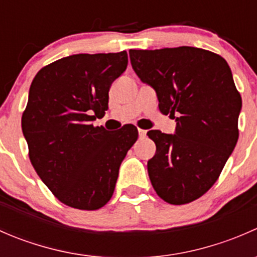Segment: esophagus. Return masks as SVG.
<instances>
[{
  "label": "esophagus",
  "mask_w": 257,
  "mask_h": 257,
  "mask_svg": "<svg viewBox=\"0 0 257 257\" xmlns=\"http://www.w3.org/2000/svg\"><path fill=\"white\" fill-rule=\"evenodd\" d=\"M138 133L139 138H145V137H147V131H144V129H138Z\"/></svg>",
  "instance_id": "34e87169"
}]
</instances>
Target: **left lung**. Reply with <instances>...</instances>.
I'll return each instance as SVG.
<instances>
[{"instance_id": "1", "label": "left lung", "mask_w": 257, "mask_h": 257, "mask_svg": "<svg viewBox=\"0 0 257 257\" xmlns=\"http://www.w3.org/2000/svg\"><path fill=\"white\" fill-rule=\"evenodd\" d=\"M137 76L157 93L159 109L177 121L174 134L149 131L157 145L148 174L173 205L191 203L219 178L239 138L241 95L221 56L188 47L131 49Z\"/></svg>"}]
</instances>
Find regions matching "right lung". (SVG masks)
Segmentation results:
<instances>
[{"label": "right lung", "mask_w": 257, "mask_h": 257, "mask_svg": "<svg viewBox=\"0 0 257 257\" xmlns=\"http://www.w3.org/2000/svg\"><path fill=\"white\" fill-rule=\"evenodd\" d=\"M126 64L125 51L73 54L43 67L30 87L22 132L31 163L72 208L97 210L110 200L119 167L138 139L131 124L113 136L93 125L108 109L110 85Z\"/></svg>", "instance_id": "1"}]
</instances>
